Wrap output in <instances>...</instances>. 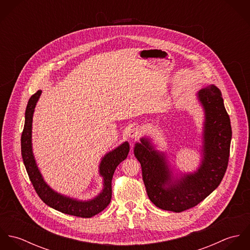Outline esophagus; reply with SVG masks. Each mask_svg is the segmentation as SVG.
Wrapping results in <instances>:
<instances>
[{
	"instance_id": "1",
	"label": "esophagus",
	"mask_w": 250,
	"mask_h": 250,
	"mask_svg": "<svg viewBox=\"0 0 250 250\" xmlns=\"http://www.w3.org/2000/svg\"><path fill=\"white\" fill-rule=\"evenodd\" d=\"M140 135H141V129L140 128H133L129 131V134H128L129 138L132 139V140L139 138Z\"/></svg>"
}]
</instances>
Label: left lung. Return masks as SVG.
<instances>
[{"label": "left lung", "mask_w": 250, "mask_h": 250, "mask_svg": "<svg viewBox=\"0 0 250 250\" xmlns=\"http://www.w3.org/2000/svg\"><path fill=\"white\" fill-rule=\"evenodd\" d=\"M203 108L201 160L193 172L174 174L167 154L157 150L148 137L135 144L149 199L158 208L180 213L203 201L218 187L229 159L232 129L220 90L212 84L196 94Z\"/></svg>", "instance_id": "obj_1"}]
</instances>
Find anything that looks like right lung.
I'll return each mask as SVG.
<instances>
[{
	"label": "right lung",
	"mask_w": 250,
	"mask_h": 250,
	"mask_svg": "<svg viewBox=\"0 0 250 250\" xmlns=\"http://www.w3.org/2000/svg\"><path fill=\"white\" fill-rule=\"evenodd\" d=\"M42 91L38 90L29 100L25 112V125L21 137V152L23 162L36 193L41 200L49 207L79 217H91L102 212L111 199V180L117 166L124 161L130 151L128 142L121 143L119 146L109 151L102 157L99 165V175L103 178V188L95 197L88 200H80L72 198L54 190L43 178L33 152L32 128L33 116L36 104Z\"/></svg>",
	"instance_id": "1"
}]
</instances>
